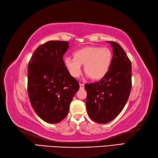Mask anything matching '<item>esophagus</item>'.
Here are the masks:
<instances>
[{
	"label": "esophagus",
	"mask_w": 158,
	"mask_h": 158,
	"mask_svg": "<svg viewBox=\"0 0 158 158\" xmlns=\"http://www.w3.org/2000/svg\"><path fill=\"white\" fill-rule=\"evenodd\" d=\"M80 88L81 89H84V84H79Z\"/></svg>",
	"instance_id": "34e87169"
}]
</instances>
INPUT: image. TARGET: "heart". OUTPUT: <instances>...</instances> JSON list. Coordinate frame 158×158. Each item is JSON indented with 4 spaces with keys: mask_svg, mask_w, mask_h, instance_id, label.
<instances>
[{
    "mask_svg": "<svg viewBox=\"0 0 158 158\" xmlns=\"http://www.w3.org/2000/svg\"><path fill=\"white\" fill-rule=\"evenodd\" d=\"M73 56L65 57L64 64L74 78L81 75V65H84L88 77L93 80L101 79L107 74L113 61V52L106 47H85L74 52Z\"/></svg>",
    "mask_w": 158,
    "mask_h": 158,
    "instance_id": "b5f03b06",
    "label": "heart"
}]
</instances>
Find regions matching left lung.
Segmentation results:
<instances>
[{
    "instance_id": "left-lung-1",
    "label": "left lung",
    "mask_w": 158,
    "mask_h": 158,
    "mask_svg": "<svg viewBox=\"0 0 158 158\" xmlns=\"http://www.w3.org/2000/svg\"><path fill=\"white\" fill-rule=\"evenodd\" d=\"M113 47V61L107 74L100 81L85 84L86 108L89 117L99 124H106L121 113L132 87L131 62L116 42Z\"/></svg>"
}]
</instances>
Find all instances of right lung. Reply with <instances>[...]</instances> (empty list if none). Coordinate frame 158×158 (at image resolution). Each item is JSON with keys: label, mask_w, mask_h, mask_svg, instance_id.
Returning a JSON list of instances; mask_svg holds the SVG:
<instances>
[{"label": "right lung", "mask_w": 158, "mask_h": 158, "mask_svg": "<svg viewBox=\"0 0 158 158\" xmlns=\"http://www.w3.org/2000/svg\"><path fill=\"white\" fill-rule=\"evenodd\" d=\"M68 45L67 41H48L36 48L28 64L27 91L31 106L49 124L59 123L67 116L79 89L63 59Z\"/></svg>", "instance_id": "right-lung-1"}]
</instances>
